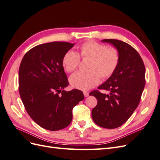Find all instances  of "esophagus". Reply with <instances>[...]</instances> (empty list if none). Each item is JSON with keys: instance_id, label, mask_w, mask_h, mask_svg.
<instances>
[{"instance_id": "esophagus-1", "label": "esophagus", "mask_w": 160, "mask_h": 160, "mask_svg": "<svg viewBox=\"0 0 160 160\" xmlns=\"http://www.w3.org/2000/svg\"><path fill=\"white\" fill-rule=\"evenodd\" d=\"M83 95H84V96L86 98V97H88V96H89V93H88V92L84 91V92H83Z\"/></svg>"}]
</instances>
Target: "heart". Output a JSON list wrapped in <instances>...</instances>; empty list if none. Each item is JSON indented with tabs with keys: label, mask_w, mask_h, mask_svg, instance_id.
Segmentation results:
<instances>
[{
	"label": "heart",
	"mask_w": 160,
	"mask_h": 160,
	"mask_svg": "<svg viewBox=\"0 0 160 160\" xmlns=\"http://www.w3.org/2000/svg\"><path fill=\"white\" fill-rule=\"evenodd\" d=\"M81 55L89 57L91 61L88 71H77L72 74L69 82L72 88L89 90L99 83L100 75L103 79L113 74L119 63V54L114 48L94 41L87 42L81 47ZM62 65L67 72H72L78 67L80 57L77 52L70 50L62 58Z\"/></svg>",
	"instance_id": "obj_1"
}]
</instances>
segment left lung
Returning <instances> with one entry per match:
<instances>
[{
	"label": "left lung",
	"mask_w": 160,
	"mask_h": 160,
	"mask_svg": "<svg viewBox=\"0 0 160 160\" xmlns=\"http://www.w3.org/2000/svg\"><path fill=\"white\" fill-rule=\"evenodd\" d=\"M101 42L112 45L118 50L119 63L113 74L98 89L91 92L98 100L91 111L93 122L106 129L122 125L138 106L146 85V69L139 53L128 43L117 39H104Z\"/></svg>",
	"instance_id": "8db88e82"
}]
</instances>
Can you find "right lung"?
<instances>
[{
  "mask_svg": "<svg viewBox=\"0 0 160 160\" xmlns=\"http://www.w3.org/2000/svg\"><path fill=\"white\" fill-rule=\"evenodd\" d=\"M74 45L51 42L37 45L26 53L19 67L18 89L23 105L34 122L47 130L68 126L72 108L84 99L80 90L64 89L69 83L62 58Z\"/></svg>",
  "mask_w": 160,
  "mask_h": 160,
  "instance_id": "right-lung-1",
  "label": "right lung"
}]
</instances>
